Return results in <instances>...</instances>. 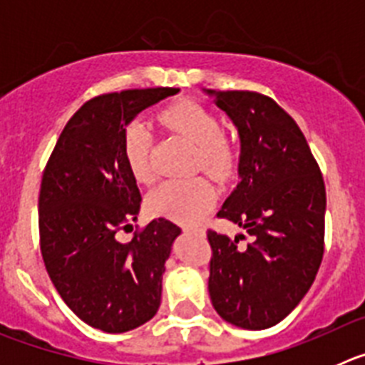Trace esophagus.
<instances>
[{"instance_id":"esophagus-1","label":"esophagus","mask_w":365,"mask_h":365,"mask_svg":"<svg viewBox=\"0 0 365 365\" xmlns=\"http://www.w3.org/2000/svg\"><path fill=\"white\" fill-rule=\"evenodd\" d=\"M185 232H186V234H199V235L205 234V230H202V228H199V227H186Z\"/></svg>"}]
</instances>
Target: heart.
<instances>
[{
    "instance_id": "heart-1",
    "label": "heart",
    "mask_w": 365,
    "mask_h": 365,
    "mask_svg": "<svg viewBox=\"0 0 365 365\" xmlns=\"http://www.w3.org/2000/svg\"><path fill=\"white\" fill-rule=\"evenodd\" d=\"M170 130L186 137L197 146L199 164L212 175L230 173L235 163V151L227 138L214 113L195 102H179L166 108L160 115ZM151 131L144 120H133L122 133V153L131 175L138 182H148L150 168ZM215 199L210 182L201 177L164 180L148 197V206L155 215L173 219L177 222H195L206 214Z\"/></svg>"
}]
</instances>
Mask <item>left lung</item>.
I'll return each instance as SVG.
<instances>
[{
    "label": "left lung",
    "mask_w": 365,
    "mask_h": 365,
    "mask_svg": "<svg viewBox=\"0 0 365 365\" xmlns=\"http://www.w3.org/2000/svg\"><path fill=\"white\" fill-rule=\"evenodd\" d=\"M206 95L227 113L241 143L240 182L219 217L252 237L208 230V292L217 314L241 329L279 324L307 294L324 257L325 185L307 140L289 113L252 91Z\"/></svg>",
    "instance_id": "8db88e82"
}]
</instances>
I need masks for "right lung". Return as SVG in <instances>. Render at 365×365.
Segmentation results:
<instances>
[{
  "mask_svg": "<svg viewBox=\"0 0 365 365\" xmlns=\"http://www.w3.org/2000/svg\"><path fill=\"white\" fill-rule=\"evenodd\" d=\"M175 87L130 89L91 98L58 138L41 179L40 247L45 269L67 307L104 333L150 322L160 305L164 263L180 228L159 217L120 243L140 192L122 153L124 128Z\"/></svg>",
  "mask_w": 365,
  "mask_h": 365,
  "instance_id": "right-lung-1",
  "label": "right lung"
}]
</instances>
